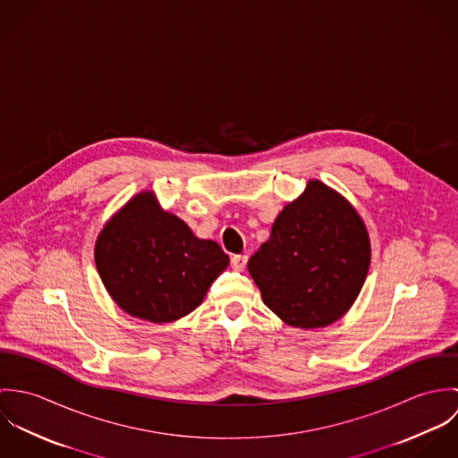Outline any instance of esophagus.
I'll return each instance as SVG.
<instances>
[{
  "label": "esophagus",
  "mask_w": 458,
  "mask_h": 458,
  "mask_svg": "<svg viewBox=\"0 0 458 458\" xmlns=\"http://www.w3.org/2000/svg\"><path fill=\"white\" fill-rule=\"evenodd\" d=\"M247 256H233V259H231V264H233V267L236 269V271H243L245 269V266H247Z\"/></svg>",
  "instance_id": "obj_1"
}]
</instances>
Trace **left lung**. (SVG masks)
Instances as JSON below:
<instances>
[{"label": "left lung", "mask_w": 458, "mask_h": 458, "mask_svg": "<svg viewBox=\"0 0 458 458\" xmlns=\"http://www.w3.org/2000/svg\"><path fill=\"white\" fill-rule=\"evenodd\" d=\"M370 256V236L356 208L314 178L278 213L249 271L273 314L289 327L314 329L349 312Z\"/></svg>", "instance_id": "8db88e82"}]
</instances>
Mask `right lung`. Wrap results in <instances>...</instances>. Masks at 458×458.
I'll return each instance as SVG.
<instances>
[{
	"label": "right lung",
	"mask_w": 458,
	"mask_h": 458,
	"mask_svg": "<svg viewBox=\"0 0 458 458\" xmlns=\"http://www.w3.org/2000/svg\"><path fill=\"white\" fill-rule=\"evenodd\" d=\"M95 264L123 312L162 325L196 310L229 266V256L165 211L153 191H142L104 224L95 242Z\"/></svg>",
	"instance_id": "1"
}]
</instances>
